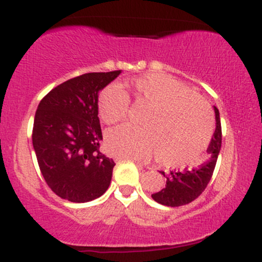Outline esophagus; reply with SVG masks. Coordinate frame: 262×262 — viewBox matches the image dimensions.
Here are the masks:
<instances>
[{
	"label": "esophagus",
	"mask_w": 262,
	"mask_h": 262,
	"mask_svg": "<svg viewBox=\"0 0 262 262\" xmlns=\"http://www.w3.org/2000/svg\"><path fill=\"white\" fill-rule=\"evenodd\" d=\"M127 160H130V161L135 162V164H138V165H140V166H143V164H141V162H140L139 160H137V159H132V158H129V159H127Z\"/></svg>",
	"instance_id": "34e87169"
}]
</instances>
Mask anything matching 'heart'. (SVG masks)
Returning <instances> with one entry per match:
<instances>
[{"mask_svg":"<svg viewBox=\"0 0 262 262\" xmlns=\"http://www.w3.org/2000/svg\"><path fill=\"white\" fill-rule=\"evenodd\" d=\"M127 87L135 102L149 108L141 117V127L124 124L107 132L108 151L132 159L149 158L158 151L159 160L170 166L196 160L212 135L213 114L208 102L161 74L137 77ZM97 108L104 124H116L127 118L129 97L119 86L110 85L100 92Z\"/></svg>","mask_w":262,"mask_h":262,"instance_id":"obj_1","label":"heart"}]
</instances>
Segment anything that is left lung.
Returning <instances> with one entry per match:
<instances>
[{
  "mask_svg": "<svg viewBox=\"0 0 262 262\" xmlns=\"http://www.w3.org/2000/svg\"><path fill=\"white\" fill-rule=\"evenodd\" d=\"M215 130L207 149V160L197 167L185 169L183 171H170L165 175L166 185L161 191L151 194L152 200L167 207H180L191 203L206 189L213 171H214L217 159L222 146V125L219 118V111L214 107Z\"/></svg>",
  "mask_w": 262,
  "mask_h": 262,
  "instance_id": "left-lung-1",
  "label": "left lung"
}]
</instances>
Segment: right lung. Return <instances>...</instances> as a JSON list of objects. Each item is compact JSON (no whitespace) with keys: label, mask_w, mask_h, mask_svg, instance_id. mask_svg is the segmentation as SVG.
<instances>
[{"label":"right lung","mask_w":262,"mask_h":262,"mask_svg":"<svg viewBox=\"0 0 262 262\" xmlns=\"http://www.w3.org/2000/svg\"><path fill=\"white\" fill-rule=\"evenodd\" d=\"M121 74L89 73L60 83L39 103L33 148L47 185L62 200L85 203L110 187L113 159L100 151L98 92Z\"/></svg>","instance_id":"obj_1"}]
</instances>
